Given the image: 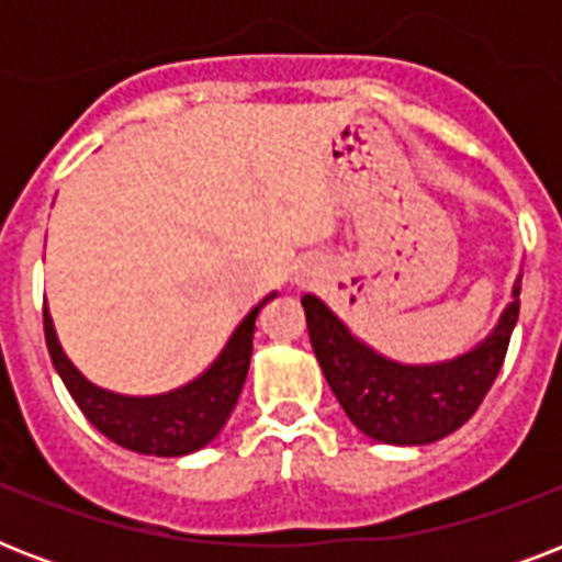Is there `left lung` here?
Instances as JSON below:
<instances>
[{"label": "left lung", "mask_w": 562, "mask_h": 562, "mask_svg": "<svg viewBox=\"0 0 562 562\" xmlns=\"http://www.w3.org/2000/svg\"><path fill=\"white\" fill-rule=\"evenodd\" d=\"M519 285L496 329L475 347L440 364H400L361 344L324 300L303 297L308 338L333 393L359 431L393 446L435 443L479 411L505 364L519 317Z\"/></svg>", "instance_id": "1"}]
</instances>
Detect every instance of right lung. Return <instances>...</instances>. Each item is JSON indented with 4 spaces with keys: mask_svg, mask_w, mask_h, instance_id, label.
I'll list each match as a JSON object with an SVG mask.
<instances>
[{
    "mask_svg": "<svg viewBox=\"0 0 562 562\" xmlns=\"http://www.w3.org/2000/svg\"><path fill=\"white\" fill-rule=\"evenodd\" d=\"M273 297L277 294H268L236 326V333L229 335L227 347L212 361L210 370H203L198 379L178 391L160 393V396H122V393L104 391L99 384L87 382L60 350L46 308H43V329H46L48 356L64 379L66 391L72 393L83 417L90 419L101 435L131 452L180 458L210 443L236 408L238 393L245 387L247 368H250V356H254L256 315Z\"/></svg>",
    "mask_w": 562,
    "mask_h": 562,
    "instance_id": "1",
    "label": "right lung"
}]
</instances>
